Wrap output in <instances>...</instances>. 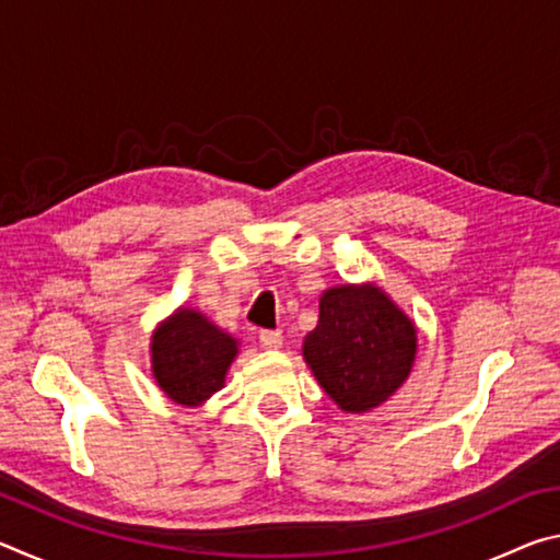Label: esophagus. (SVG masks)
<instances>
[{"mask_svg": "<svg viewBox=\"0 0 560 560\" xmlns=\"http://www.w3.org/2000/svg\"><path fill=\"white\" fill-rule=\"evenodd\" d=\"M259 343H261V348H267V350L281 348V343H283L281 330H261V334H259Z\"/></svg>", "mask_w": 560, "mask_h": 560, "instance_id": "obj_1", "label": "esophagus"}]
</instances>
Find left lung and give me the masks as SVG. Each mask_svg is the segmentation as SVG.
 Instances as JSON below:
<instances>
[{
  "mask_svg": "<svg viewBox=\"0 0 560 560\" xmlns=\"http://www.w3.org/2000/svg\"><path fill=\"white\" fill-rule=\"evenodd\" d=\"M417 328L375 283L324 291L318 326L303 338V358L343 412L383 405L412 371Z\"/></svg>",
  "mask_w": 560,
  "mask_h": 560,
  "instance_id": "1",
  "label": "left lung"
}]
</instances>
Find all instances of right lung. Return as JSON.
<instances>
[{
  "label": "right lung",
  "instance_id": "add662e5",
  "mask_svg": "<svg viewBox=\"0 0 560 560\" xmlns=\"http://www.w3.org/2000/svg\"><path fill=\"white\" fill-rule=\"evenodd\" d=\"M240 343L195 308H177L150 340L153 375L170 400L200 407L222 390Z\"/></svg>",
  "mask_w": 560,
  "mask_h": 560
}]
</instances>
